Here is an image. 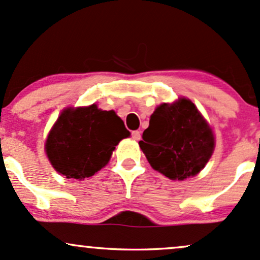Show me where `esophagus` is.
Returning a JSON list of instances; mask_svg holds the SVG:
<instances>
[{
	"label": "esophagus",
	"instance_id": "1",
	"mask_svg": "<svg viewBox=\"0 0 260 260\" xmlns=\"http://www.w3.org/2000/svg\"><path fill=\"white\" fill-rule=\"evenodd\" d=\"M131 136H133L134 140H136V141H139L140 139H141V133H140L139 130H135L131 133Z\"/></svg>",
	"mask_w": 260,
	"mask_h": 260
}]
</instances>
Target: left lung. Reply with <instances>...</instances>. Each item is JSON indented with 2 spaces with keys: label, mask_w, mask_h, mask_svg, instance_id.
<instances>
[{
  "label": "left lung",
  "mask_w": 260,
  "mask_h": 260,
  "mask_svg": "<svg viewBox=\"0 0 260 260\" xmlns=\"http://www.w3.org/2000/svg\"><path fill=\"white\" fill-rule=\"evenodd\" d=\"M140 147L154 170L172 180L197 175L215 147L212 127L190 100L155 108Z\"/></svg>",
  "instance_id": "8db88e82"
}]
</instances>
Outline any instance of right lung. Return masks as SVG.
<instances>
[{"instance_id":"add662e5","label":"right lung","mask_w":260,"mask_h":260,"mask_svg":"<svg viewBox=\"0 0 260 260\" xmlns=\"http://www.w3.org/2000/svg\"><path fill=\"white\" fill-rule=\"evenodd\" d=\"M127 136L130 133L114 111H102L96 105L67 108L48 134L45 149L58 173L84 180L102 169Z\"/></svg>"}]
</instances>
